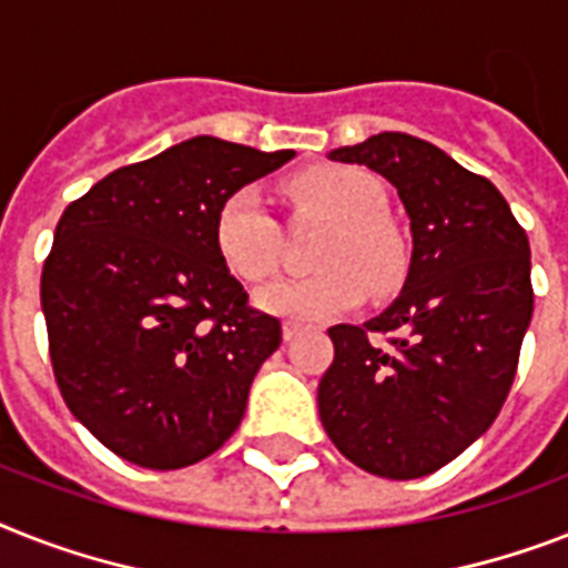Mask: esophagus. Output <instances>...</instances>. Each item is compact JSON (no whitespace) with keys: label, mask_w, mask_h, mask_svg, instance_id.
I'll return each mask as SVG.
<instances>
[{"label":"esophagus","mask_w":568,"mask_h":568,"mask_svg":"<svg viewBox=\"0 0 568 568\" xmlns=\"http://www.w3.org/2000/svg\"><path fill=\"white\" fill-rule=\"evenodd\" d=\"M297 332H300V324H294V321H285V324H283V338L285 341H292Z\"/></svg>","instance_id":"obj_1"}]
</instances>
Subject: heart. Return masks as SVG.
I'll use <instances>...</instances> for the list:
<instances>
[{
  "mask_svg": "<svg viewBox=\"0 0 568 568\" xmlns=\"http://www.w3.org/2000/svg\"><path fill=\"white\" fill-rule=\"evenodd\" d=\"M294 204L329 219L317 247L315 276L280 280L256 294V306L300 324L329 321L356 308L367 294L390 292L408 268L403 233L385 215V189L373 174L353 165H315L285 183ZM212 244L224 268L244 283L274 274L280 233L256 189L230 192L212 219Z\"/></svg>",
  "mask_w": 568,
  "mask_h": 568,
  "instance_id": "b5f03b06",
  "label": "heart"
}]
</instances>
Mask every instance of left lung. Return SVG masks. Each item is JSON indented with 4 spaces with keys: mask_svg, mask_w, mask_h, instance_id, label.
Instances as JSON below:
<instances>
[{
    "mask_svg": "<svg viewBox=\"0 0 568 568\" xmlns=\"http://www.w3.org/2000/svg\"><path fill=\"white\" fill-rule=\"evenodd\" d=\"M382 174L412 221L399 297L367 324L329 329L335 358L317 412L344 458L408 481L458 458L493 426L531 324V247L501 192L446 151L385 131L329 151ZM373 331L394 334L388 348Z\"/></svg>",
    "mask_w": 568,
    "mask_h": 568,
    "instance_id": "1",
    "label": "left lung"
}]
</instances>
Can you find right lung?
<instances>
[{
    "instance_id": "add662e5",
    "label": "right lung",
    "mask_w": 568,
    "mask_h": 568,
    "mask_svg": "<svg viewBox=\"0 0 568 568\" xmlns=\"http://www.w3.org/2000/svg\"><path fill=\"white\" fill-rule=\"evenodd\" d=\"M294 151L192 136L69 204L43 265L49 353L69 412L119 458L180 469L224 446L283 326L212 244L230 192Z\"/></svg>"
}]
</instances>
